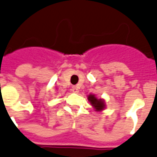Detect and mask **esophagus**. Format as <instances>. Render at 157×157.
I'll return each mask as SVG.
<instances>
[{"label":"esophagus","mask_w":157,"mask_h":157,"mask_svg":"<svg viewBox=\"0 0 157 157\" xmlns=\"http://www.w3.org/2000/svg\"><path fill=\"white\" fill-rule=\"evenodd\" d=\"M71 90H72L73 92H75V93H77V92L79 91L78 87H77V86H73L72 89H71Z\"/></svg>","instance_id":"34e87169"}]
</instances>
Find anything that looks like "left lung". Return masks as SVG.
<instances>
[{
	"instance_id": "obj_1",
	"label": "left lung",
	"mask_w": 157,
	"mask_h": 157,
	"mask_svg": "<svg viewBox=\"0 0 157 157\" xmlns=\"http://www.w3.org/2000/svg\"><path fill=\"white\" fill-rule=\"evenodd\" d=\"M88 100L96 111H101L105 108L104 101L101 99H97L94 95H90L88 96Z\"/></svg>"
}]
</instances>
